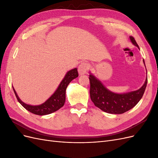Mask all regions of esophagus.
<instances>
[{"mask_svg":"<svg viewBox=\"0 0 158 158\" xmlns=\"http://www.w3.org/2000/svg\"><path fill=\"white\" fill-rule=\"evenodd\" d=\"M89 69V64L86 63H81L78 66V73L80 75L85 74L87 73L88 70Z\"/></svg>","mask_w":158,"mask_h":158,"instance_id":"34e87169","label":"esophagus"}]
</instances>
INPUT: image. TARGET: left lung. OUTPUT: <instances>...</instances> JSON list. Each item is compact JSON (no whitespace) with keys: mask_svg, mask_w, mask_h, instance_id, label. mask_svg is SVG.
Returning <instances> with one entry per match:
<instances>
[{"mask_svg":"<svg viewBox=\"0 0 158 158\" xmlns=\"http://www.w3.org/2000/svg\"><path fill=\"white\" fill-rule=\"evenodd\" d=\"M132 44L140 49L135 38L130 36ZM145 65L144 60H143ZM146 67V65H145ZM90 98L94 105L103 111L111 114H122L135 107L139 102L145 92L148 78L142 86L136 91L124 94H117L108 89L89 72Z\"/></svg>","mask_w":158,"mask_h":158,"instance_id":"obj_1","label":"left lung"}]
</instances>
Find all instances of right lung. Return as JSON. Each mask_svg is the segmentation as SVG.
Wrapping results in <instances>:
<instances>
[{
  "label": "right lung",
  "instance_id": "right-lung-1",
  "mask_svg": "<svg viewBox=\"0 0 158 158\" xmlns=\"http://www.w3.org/2000/svg\"><path fill=\"white\" fill-rule=\"evenodd\" d=\"M78 76V73L76 68L68 71L53 94L44 103L39 105V106H31V105H28L23 102L19 98L14 87H12V88L18 102L28 111L37 114V115H45V114H49L55 112L64 106L66 99V88L71 81L77 78Z\"/></svg>",
  "mask_w": 158,
  "mask_h": 158
}]
</instances>
